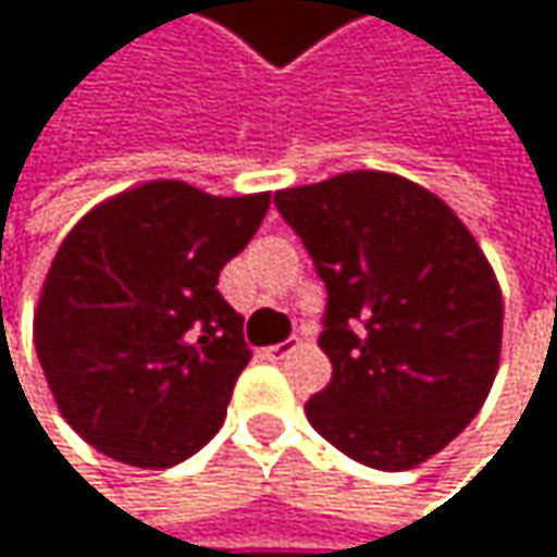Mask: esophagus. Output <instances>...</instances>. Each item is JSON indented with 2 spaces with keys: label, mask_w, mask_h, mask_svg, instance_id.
<instances>
[{
  "label": "esophagus",
  "mask_w": 557,
  "mask_h": 557,
  "mask_svg": "<svg viewBox=\"0 0 557 557\" xmlns=\"http://www.w3.org/2000/svg\"><path fill=\"white\" fill-rule=\"evenodd\" d=\"M299 342L296 338H289V342H277V345H271V348H264V355L271 358V361H283L293 348H296Z\"/></svg>",
  "instance_id": "1"
}]
</instances>
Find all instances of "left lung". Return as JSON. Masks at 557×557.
<instances>
[{
  "instance_id": "left-lung-1",
  "label": "left lung",
  "mask_w": 557,
  "mask_h": 557,
  "mask_svg": "<svg viewBox=\"0 0 557 557\" xmlns=\"http://www.w3.org/2000/svg\"><path fill=\"white\" fill-rule=\"evenodd\" d=\"M274 206L325 283L332 381L312 429L377 471H409L481 412L500 368L503 296L461 219L381 170L280 189Z\"/></svg>"
}]
</instances>
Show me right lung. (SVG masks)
<instances>
[{
	"mask_svg": "<svg viewBox=\"0 0 557 557\" xmlns=\"http://www.w3.org/2000/svg\"><path fill=\"white\" fill-rule=\"evenodd\" d=\"M268 206L271 193L222 199L154 180L96 206L63 238L35 348L60 416L96 451L173 468L222 429L251 348L215 283Z\"/></svg>",
	"mask_w": 557,
	"mask_h": 557,
	"instance_id": "add662e5",
	"label": "right lung"
}]
</instances>
